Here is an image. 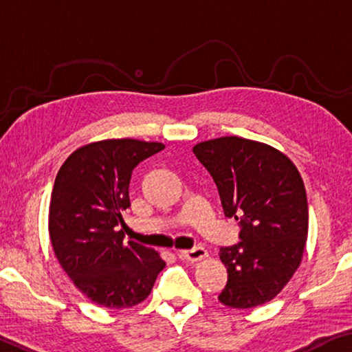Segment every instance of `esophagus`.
Wrapping results in <instances>:
<instances>
[{"label": "esophagus", "mask_w": 352, "mask_h": 352, "mask_svg": "<svg viewBox=\"0 0 352 352\" xmlns=\"http://www.w3.org/2000/svg\"><path fill=\"white\" fill-rule=\"evenodd\" d=\"M178 256H180L182 260H186V261H199V260H204L207 256V250L204 247L197 245V247H192L190 250H182L178 252Z\"/></svg>", "instance_id": "1"}]
</instances>
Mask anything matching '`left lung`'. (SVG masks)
Wrapping results in <instances>:
<instances>
[{
	"instance_id": "8db88e82",
	"label": "left lung",
	"mask_w": 352,
	"mask_h": 352,
	"mask_svg": "<svg viewBox=\"0 0 352 352\" xmlns=\"http://www.w3.org/2000/svg\"><path fill=\"white\" fill-rule=\"evenodd\" d=\"M214 178L225 217L239 221V242L221 247L228 282L219 300L254 308L273 300L301 263L308 237L303 180L284 153L242 137H221L192 148Z\"/></svg>"
}]
</instances>
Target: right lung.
<instances>
[{
  "instance_id": "obj_1",
  "label": "right lung",
  "mask_w": 352,
  "mask_h": 352,
  "mask_svg": "<svg viewBox=\"0 0 352 352\" xmlns=\"http://www.w3.org/2000/svg\"><path fill=\"white\" fill-rule=\"evenodd\" d=\"M164 150L157 142L113 138L78 148L63 162L49 206V236L58 263L94 303L131 308L150 295L166 261L118 226L131 207L129 183L143 160Z\"/></svg>"
}]
</instances>
